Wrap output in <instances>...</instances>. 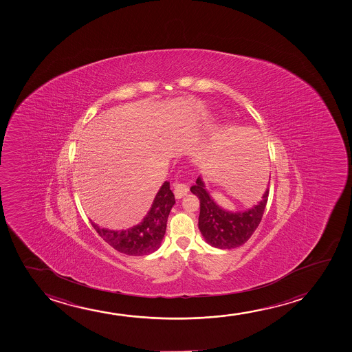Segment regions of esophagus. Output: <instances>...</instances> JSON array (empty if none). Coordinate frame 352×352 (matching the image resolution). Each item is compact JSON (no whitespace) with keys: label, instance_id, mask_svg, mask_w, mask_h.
<instances>
[{"label":"esophagus","instance_id":"obj_1","mask_svg":"<svg viewBox=\"0 0 352 352\" xmlns=\"http://www.w3.org/2000/svg\"><path fill=\"white\" fill-rule=\"evenodd\" d=\"M188 192V185H185V184H175L174 185V195H175V198H183L184 196H186Z\"/></svg>","mask_w":352,"mask_h":352}]
</instances>
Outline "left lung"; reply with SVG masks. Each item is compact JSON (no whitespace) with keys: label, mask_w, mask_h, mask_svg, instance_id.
Returning a JSON list of instances; mask_svg holds the SVG:
<instances>
[{"label":"left lung","mask_w":352,"mask_h":352,"mask_svg":"<svg viewBox=\"0 0 352 352\" xmlns=\"http://www.w3.org/2000/svg\"><path fill=\"white\" fill-rule=\"evenodd\" d=\"M270 183L262 193L260 202L244 212H228L217 206L199 175L191 192L199 199L198 228L204 241L217 249H234L249 241L260 225L268 201Z\"/></svg>","instance_id":"8db88e82"}]
</instances>
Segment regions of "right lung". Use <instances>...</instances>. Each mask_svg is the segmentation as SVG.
<instances>
[{"mask_svg":"<svg viewBox=\"0 0 352 352\" xmlns=\"http://www.w3.org/2000/svg\"><path fill=\"white\" fill-rule=\"evenodd\" d=\"M175 204L169 182H164L156 193L154 202L143 220L135 226L114 231L101 228L95 222L92 226L111 248L129 256L150 255L159 249L164 239L170 209Z\"/></svg>","mask_w":352,"mask_h":352,"instance_id":"add662e5","label":"right lung"}]
</instances>
